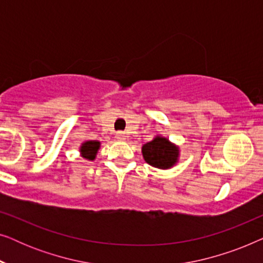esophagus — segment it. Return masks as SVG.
Segmentation results:
<instances>
[{
	"label": "esophagus",
	"instance_id": "esophagus-1",
	"mask_svg": "<svg viewBox=\"0 0 263 263\" xmlns=\"http://www.w3.org/2000/svg\"><path fill=\"white\" fill-rule=\"evenodd\" d=\"M116 139L118 140V141H125V139H127V135H125V133H117L116 134Z\"/></svg>",
	"mask_w": 263,
	"mask_h": 263
}]
</instances>
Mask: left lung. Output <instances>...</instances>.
<instances>
[{
  "mask_svg": "<svg viewBox=\"0 0 263 263\" xmlns=\"http://www.w3.org/2000/svg\"><path fill=\"white\" fill-rule=\"evenodd\" d=\"M141 152L147 164L160 170L174 167L178 164L181 156L179 147L163 135H156L152 141L145 143Z\"/></svg>",
  "mask_w": 263,
  "mask_h": 263,
  "instance_id": "obj_1",
  "label": "left lung"
}]
</instances>
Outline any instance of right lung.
Returning a JSON list of instances; mask_svg holds the SVG:
<instances>
[{
  "mask_svg": "<svg viewBox=\"0 0 263 263\" xmlns=\"http://www.w3.org/2000/svg\"><path fill=\"white\" fill-rule=\"evenodd\" d=\"M100 145L102 142L98 141V140H87V141H84L79 147V152H80V156L86 160L93 161L96 159L97 154H98V151L100 149Z\"/></svg>",
  "mask_w": 263,
  "mask_h": 263,
  "instance_id": "add662e5",
  "label": "right lung"
}]
</instances>
